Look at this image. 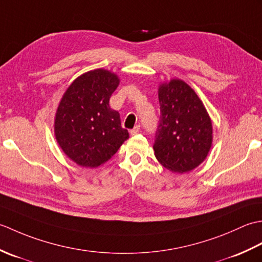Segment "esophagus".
Instances as JSON below:
<instances>
[{
    "instance_id": "1",
    "label": "esophagus",
    "mask_w": 262,
    "mask_h": 262,
    "mask_svg": "<svg viewBox=\"0 0 262 262\" xmlns=\"http://www.w3.org/2000/svg\"><path fill=\"white\" fill-rule=\"evenodd\" d=\"M140 132H141V126H140V125H136V126L130 130V134H132V135H136V134H138V133H140Z\"/></svg>"
}]
</instances>
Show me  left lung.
Returning <instances> with one entry per match:
<instances>
[{
  "label": "left lung",
  "mask_w": 262,
  "mask_h": 262,
  "mask_svg": "<svg viewBox=\"0 0 262 262\" xmlns=\"http://www.w3.org/2000/svg\"><path fill=\"white\" fill-rule=\"evenodd\" d=\"M159 102L155 157L172 172L191 171L207 157L213 141L207 111L196 92L181 80L160 85Z\"/></svg>",
  "instance_id": "1"
}]
</instances>
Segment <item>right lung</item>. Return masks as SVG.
I'll use <instances>...</instances> for the list:
<instances>
[{"instance_id":"obj_1","label":"right lung","mask_w":262,"mask_h":262,"mask_svg":"<svg viewBox=\"0 0 262 262\" xmlns=\"http://www.w3.org/2000/svg\"><path fill=\"white\" fill-rule=\"evenodd\" d=\"M118 84V77L109 71H90L77 77L60 100L55 136L76 164L97 168L129 137L121 127L118 111L109 107V99Z\"/></svg>"}]
</instances>
